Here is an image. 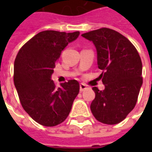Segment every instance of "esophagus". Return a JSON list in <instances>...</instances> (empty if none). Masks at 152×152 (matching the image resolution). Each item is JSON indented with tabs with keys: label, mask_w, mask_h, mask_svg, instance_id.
<instances>
[{
	"label": "esophagus",
	"mask_w": 152,
	"mask_h": 152,
	"mask_svg": "<svg viewBox=\"0 0 152 152\" xmlns=\"http://www.w3.org/2000/svg\"><path fill=\"white\" fill-rule=\"evenodd\" d=\"M87 88H87V86H86L85 84H83V83H80V91L81 92L83 91L84 90H86Z\"/></svg>",
	"instance_id": "34e87169"
}]
</instances>
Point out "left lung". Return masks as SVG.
Here are the masks:
<instances>
[{
	"label": "left lung",
	"instance_id": "8db88e82",
	"mask_svg": "<svg viewBox=\"0 0 152 152\" xmlns=\"http://www.w3.org/2000/svg\"><path fill=\"white\" fill-rule=\"evenodd\" d=\"M92 42L97 52L103 91L92 88L95 99L91 110L99 121L116 125L122 121L137 103L143 84L142 62L137 49L122 34L100 28L81 34Z\"/></svg>",
	"mask_w": 152,
	"mask_h": 152
}]
</instances>
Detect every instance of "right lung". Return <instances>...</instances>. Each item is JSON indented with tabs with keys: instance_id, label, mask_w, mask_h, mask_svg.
Masks as SVG:
<instances>
[{
	"instance_id": "obj_1",
	"label": "right lung",
	"mask_w": 152,
	"mask_h": 152,
	"mask_svg": "<svg viewBox=\"0 0 152 152\" xmlns=\"http://www.w3.org/2000/svg\"><path fill=\"white\" fill-rule=\"evenodd\" d=\"M79 35V31L39 32L23 45L15 57L14 83L20 102L40 125L51 127L63 122L79 94L78 81L72 80L56 88L51 80L61 52Z\"/></svg>"
}]
</instances>
